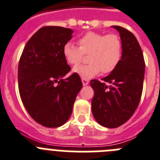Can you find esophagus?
<instances>
[{"label":"esophagus","instance_id":"esophagus-1","mask_svg":"<svg viewBox=\"0 0 160 160\" xmlns=\"http://www.w3.org/2000/svg\"><path fill=\"white\" fill-rule=\"evenodd\" d=\"M81 80H82V83H83V86L88 85V84L89 80H88V79H86V78H82Z\"/></svg>","mask_w":160,"mask_h":160}]
</instances>
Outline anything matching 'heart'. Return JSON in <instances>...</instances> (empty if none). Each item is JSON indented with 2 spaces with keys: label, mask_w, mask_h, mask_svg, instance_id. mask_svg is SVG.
Wrapping results in <instances>:
<instances>
[{
  "label": "heart",
  "mask_w": 160,
  "mask_h": 160,
  "mask_svg": "<svg viewBox=\"0 0 160 160\" xmlns=\"http://www.w3.org/2000/svg\"><path fill=\"white\" fill-rule=\"evenodd\" d=\"M79 47L68 42L63 47V56L68 64L77 66L88 54V64L73 68L83 78H90L101 72H111L117 67L122 57V42L116 34L88 32L78 39Z\"/></svg>",
  "instance_id": "1"
}]
</instances>
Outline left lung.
I'll list each match as a JSON object with an SVG mask.
<instances>
[{
    "label": "left lung",
    "instance_id": "8db88e82",
    "mask_svg": "<svg viewBox=\"0 0 160 160\" xmlns=\"http://www.w3.org/2000/svg\"><path fill=\"white\" fill-rule=\"evenodd\" d=\"M119 32L122 57L108 77L91 80L94 90L92 111L96 121L105 128L121 126L137 108L143 92L145 63L136 37L126 28L113 25Z\"/></svg>",
    "mask_w": 160,
    "mask_h": 160
}]
</instances>
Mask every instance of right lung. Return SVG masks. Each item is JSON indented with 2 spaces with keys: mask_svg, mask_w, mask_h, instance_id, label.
<instances>
[{
  "mask_svg": "<svg viewBox=\"0 0 160 160\" xmlns=\"http://www.w3.org/2000/svg\"><path fill=\"white\" fill-rule=\"evenodd\" d=\"M73 31L60 26L40 28L24 46L18 65V86L24 108L32 119L47 128L62 126L69 119L82 88L77 73L63 56Z\"/></svg>",
  "mask_w": 160,
  "mask_h": 160,
  "instance_id": "obj_1",
  "label": "right lung"
}]
</instances>
